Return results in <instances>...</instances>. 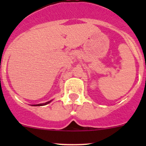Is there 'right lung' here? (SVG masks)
I'll list each match as a JSON object with an SVG mask.
<instances>
[{
	"instance_id": "right-lung-1",
	"label": "right lung",
	"mask_w": 146,
	"mask_h": 146,
	"mask_svg": "<svg viewBox=\"0 0 146 146\" xmlns=\"http://www.w3.org/2000/svg\"><path fill=\"white\" fill-rule=\"evenodd\" d=\"M52 100H50V101L47 102L45 103H42V104H33L32 106H44V105H46V104H48L49 103H50L52 102Z\"/></svg>"
}]
</instances>
